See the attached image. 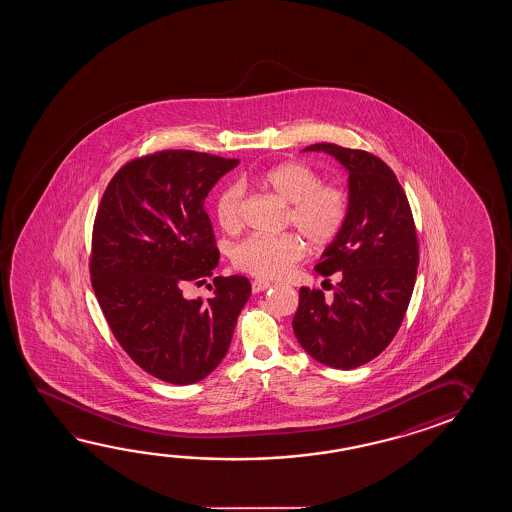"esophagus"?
I'll return each mask as SVG.
<instances>
[{"mask_svg":"<svg viewBox=\"0 0 512 512\" xmlns=\"http://www.w3.org/2000/svg\"><path fill=\"white\" fill-rule=\"evenodd\" d=\"M267 288H270V283L269 281H265V279H256V281H252V292H254V294L265 292Z\"/></svg>","mask_w":512,"mask_h":512,"instance_id":"obj_1","label":"esophagus"}]
</instances>
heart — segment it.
Segmentation results:
<instances>
[{
    "mask_svg": "<svg viewBox=\"0 0 512 512\" xmlns=\"http://www.w3.org/2000/svg\"><path fill=\"white\" fill-rule=\"evenodd\" d=\"M254 182L290 204L288 220L315 249L330 245L346 224L349 199L338 186H321V177L301 161H285L258 175ZM243 191L227 184L218 191L213 209L218 226L233 233L242 222ZM303 242L295 234L249 236L233 249V263L258 278H279L303 256Z\"/></svg>",
    "mask_w": 512,
    "mask_h": 512,
    "instance_id": "1",
    "label": "heart"
}]
</instances>
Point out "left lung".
Segmentation results:
<instances>
[{"label": "left lung", "mask_w": 512, "mask_h": 512, "mask_svg": "<svg viewBox=\"0 0 512 512\" xmlns=\"http://www.w3.org/2000/svg\"><path fill=\"white\" fill-rule=\"evenodd\" d=\"M347 170L349 213L315 270L337 272L333 297L299 290L292 328L308 355L333 369H355L380 355L398 333L416 285L419 247L407 195L380 157L317 143Z\"/></svg>", "instance_id": "8db88e82"}]
</instances>
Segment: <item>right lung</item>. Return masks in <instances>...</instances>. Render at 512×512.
<instances>
[{
	"label": "right lung",
	"instance_id": "obj_1",
	"mask_svg": "<svg viewBox=\"0 0 512 512\" xmlns=\"http://www.w3.org/2000/svg\"><path fill=\"white\" fill-rule=\"evenodd\" d=\"M238 159L163 150L130 161L114 175L96 211L91 285L125 353L163 382L206 378L231 346L251 283L213 279L202 301L186 299L218 265L204 200Z\"/></svg>",
	"mask_w": 512,
	"mask_h": 512
}]
</instances>
